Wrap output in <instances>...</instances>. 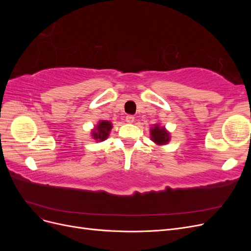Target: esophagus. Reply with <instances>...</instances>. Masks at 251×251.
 <instances>
[{
  "mask_svg": "<svg viewBox=\"0 0 251 251\" xmlns=\"http://www.w3.org/2000/svg\"><path fill=\"white\" fill-rule=\"evenodd\" d=\"M126 121L127 124H133L134 121H135V117L132 116V115H127V116L126 117Z\"/></svg>",
  "mask_w": 251,
  "mask_h": 251,
  "instance_id": "1",
  "label": "esophagus"
}]
</instances>
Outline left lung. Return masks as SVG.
Wrapping results in <instances>:
<instances>
[{
	"label": "left lung",
	"mask_w": 251,
	"mask_h": 251,
	"mask_svg": "<svg viewBox=\"0 0 251 251\" xmlns=\"http://www.w3.org/2000/svg\"><path fill=\"white\" fill-rule=\"evenodd\" d=\"M151 140L155 142L157 146H165L171 140V134L166 130L165 126H161L160 124H156L150 130Z\"/></svg>",
	"instance_id": "left-lung-1"
}]
</instances>
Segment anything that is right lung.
I'll list each match as a JSON object with an SVG mask.
<instances>
[{"label": "right lung", "instance_id": "right-lung-1", "mask_svg": "<svg viewBox=\"0 0 251 251\" xmlns=\"http://www.w3.org/2000/svg\"><path fill=\"white\" fill-rule=\"evenodd\" d=\"M113 125L111 121L108 120H100L96 126L91 131V137H92L96 142L104 141L109 137L110 132L112 130Z\"/></svg>", "mask_w": 251, "mask_h": 251}]
</instances>
